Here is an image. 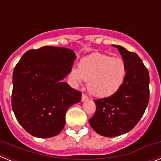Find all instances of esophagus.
Listing matches in <instances>:
<instances>
[{
    "mask_svg": "<svg viewBox=\"0 0 161 161\" xmlns=\"http://www.w3.org/2000/svg\"><path fill=\"white\" fill-rule=\"evenodd\" d=\"M88 99H89V97H88L86 95L82 94V96H81V101H82V102H85V101L88 100Z\"/></svg>",
    "mask_w": 161,
    "mask_h": 161,
    "instance_id": "obj_1",
    "label": "esophagus"
}]
</instances>
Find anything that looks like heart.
Returning a JSON list of instances; mask_svg holds the SVG:
<instances>
[{
	"mask_svg": "<svg viewBox=\"0 0 161 161\" xmlns=\"http://www.w3.org/2000/svg\"><path fill=\"white\" fill-rule=\"evenodd\" d=\"M126 75V66L121 58L93 53L83 58L72 76L76 84L87 81L89 93L98 97L112 96L120 89Z\"/></svg>",
	"mask_w": 161,
	"mask_h": 161,
	"instance_id": "obj_1",
	"label": "heart"
}]
</instances>
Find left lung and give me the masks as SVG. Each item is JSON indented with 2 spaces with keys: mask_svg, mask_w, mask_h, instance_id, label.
Returning a JSON list of instances; mask_svg holds the SVG:
<instances>
[{
  "mask_svg": "<svg viewBox=\"0 0 161 161\" xmlns=\"http://www.w3.org/2000/svg\"><path fill=\"white\" fill-rule=\"evenodd\" d=\"M112 46L118 48L126 64V78L117 93L94 100L96 112L89 119L91 127L106 137H115L132 130L149 102V73L143 61L123 47Z\"/></svg>",
  "mask_w": 161,
  "mask_h": 161,
  "instance_id": "8db88e82",
  "label": "left lung"
}]
</instances>
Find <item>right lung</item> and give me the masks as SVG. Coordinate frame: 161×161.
Returning a JSON list of instances; mask_svg holds the SVG:
<instances>
[{
    "label": "right lung",
    "instance_id": "obj_1",
    "mask_svg": "<svg viewBox=\"0 0 161 161\" xmlns=\"http://www.w3.org/2000/svg\"><path fill=\"white\" fill-rule=\"evenodd\" d=\"M76 58L73 50L44 46L29 50L14 68L12 108L18 123L31 136L59 135L68 109L81 100V93L63 81Z\"/></svg>",
    "mask_w": 161,
    "mask_h": 161
}]
</instances>
